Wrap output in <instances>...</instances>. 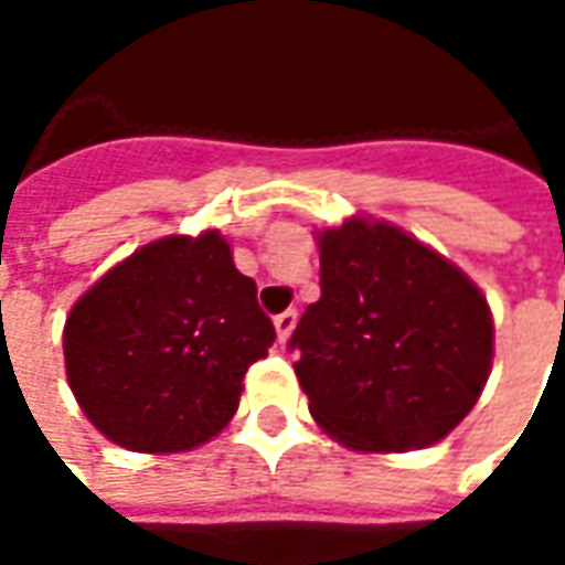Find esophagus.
Wrapping results in <instances>:
<instances>
[{"instance_id": "34e87169", "label": "esophagus", "mask_w": 565, "mask_h": 565, "mask_svg": "<svg viewBox=\"0 0 565 565\" xmlns=\"http://www.w3.org/2000/svg\"><path fill=\"white\" fill-rule=\"evenodd\" d=\"M295 320H298V315H295L292 308L289 311H282V315H276V337H279V342L286 345L289 342V337H292V330H295Z\"/></svg>"}]
</instances>
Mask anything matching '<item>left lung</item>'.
Masks as SVG:
<instances>
[{
    "instance_id": "obj_1",
    "label": "left lung",
    "mask_w": 565,
    "mask_h": 565,
    "mask_svg": "<svg viewBox=\"0 0 565 565\" xmlns=\"http://www.w3.org/2000/svg\"><path fill=\"white\" fill-rule=\"evenodd\" d=\"M320 298L289 349L315 422L359 452L444 440L493 361L488 298L408 232L352 216L317 232Z\"/></svg>"
}]
</instances>
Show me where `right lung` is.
<instances>
[{
  "instance_id": "1",
  "label": "right lung",
  "mask_w": 565,
  "mask_h": 565,
  "mask_svg": "<svg viewBox=\"0 0 565 565\" xmlns=\"http://www.w3.org/2000/svg\"><path fill=\"white\" fill-rule=\"evenodd\" d=\"M276 339L257 286L206 228L125 257L65 320V374L99 434L135 452H182L235 415L242 380Z\"/></svg>"
}]
</instances>
